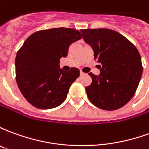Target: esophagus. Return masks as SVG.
<instances>
[{
	"mask_svg": "<svg viewBox=\"0 0 149 149\" xmlns=\"http://www.w3.org/2000/svg\"><path fill=\"white\" fill-rule=\"evenodd\" d=\"M80 75H81V76H83V75H84V72H83L82 71H81L80 72Z\"/></svg>",
	"mask_w": 149,
	"mask_h": 149,
	"instance_id": "1",
	"label": "esophagus"
}]
</instances>
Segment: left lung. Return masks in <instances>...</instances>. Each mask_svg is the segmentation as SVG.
I'll return each instance as SVG.
<instances>
[{
    "mask_svg": "<svg viewBox=\"0 0 149 149\" xmlns=\"http://www.w3.org/2000/svg\"><path fill=\"white\" fill-rule=\"evenodd\" d=\"M100 64L99 76L89 72L92 84L85 88L88 99L104 110L121 108L134 96L143 67L137 49L123 35L109 29H81Z\"/></svg>",
    "mask_w": 149,
    "mask_h": 149,
    "instance_id": "obj_1",
    "label": "left lung"
}]
</instances>
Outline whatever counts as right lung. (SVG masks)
<instances>
[{"instance_id": "obj_1", "label": "right lung", "mask_w": 149, "mask_h": 149, "mask_svg": "<svg viewBox=\"0 0 149 149\" xmlns=\"http://www.w3.org/2000/svg\"><path fill=\"white\" fill-rule=\"evenodd\" d=\"M81 38L76 29L55 28L36 32L24 41L15 60L16 80L21 93L32 105L49 109L65 101L80 70H62L60 59L66 57L70 45Z\"/></svg>"}]
</instances>
